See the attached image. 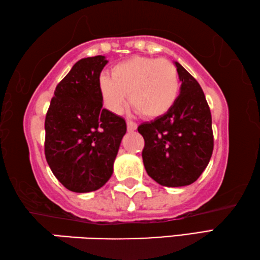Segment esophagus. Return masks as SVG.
<instances>
[{"label": "esophagus", "mask_w": 260, "mask_h": 260, "mask_svg": "<svg viewBox=\"0 0 260 260\" xmlns=\"http://www.w3.org/2000/svg\"><path fill=\"white\" fill-rule=\"evenodd\" d=\"M126 125H127V130L129 131H135L136 129H137V123L131 121V120L126 121Z\"/></svg>", "instance_id": "obj_1"}]
</instances>
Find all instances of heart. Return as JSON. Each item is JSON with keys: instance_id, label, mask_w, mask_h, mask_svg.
I'll return each instance as SVG.
<instances>
[{"instance_id": "obj_1", "label": "heart", "mask_w": 260, "mask_h": 260, "mask_svg": "<svg viewBox=\"0 0 260 260\" xmlns=\"http://www.w3.org/2000/svg\"><path fill=\"white\" fill-rule=\"evenodd\" d=\"M177 67L166 59L131 57L113 67L112 75H103L99 91L104 105L113 113H121L130 103L143 116L155 118L174 106L179 94Z\"/></svg>"}]
</instances>
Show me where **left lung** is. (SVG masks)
I'll list each match as a JSON object with an SVG mask.
<instances>
[{
  "instance_id": "obj_1",
  "label": "left lung",
  "mask_w": 260,
  "mask_h": 260,
  "mask_svg": "<svg viewBox=\"0 0 260 260\" xmlns=\"http://www.w3.org/2000/svg\"><path fill=\"white\" fill-rule=\"evenodd\" d=\"M180 93L165 115L142 123L138 133L145 146L143 161L148 176L167 187L193 184L206 169L213 151L211 113L199 82L175 61Z\"/></svg>"
}]
</instances>
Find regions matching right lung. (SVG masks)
I'll list each match as a JSON object with an SVG mask.
<instances>
[{
    "label": "right lung",
    "mask_w": 260,
    "mask_h": 260,
    "mask_svg": "<svg viewBox=\"0 0 260 260\" xmlns=\"http://www.w3.org/2000/svg\"><path fill=\"white\" fill-rule=\"evenodd\" d=\"M104 56L83 58L59 82L45 116V158L56 178L75 193L97 190L113 174L126 133L124 118L103 108Z\"/></svg>",
    "instance_id": "right-lung-1"
}]
</instances>
